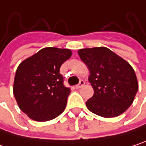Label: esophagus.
Segmentation results:
<instances>
[{
	"label": "esophagus",
	"mask_w": 146,
	"mask_h": 146,
	"mask_svg": "<svg viewBox=\"0 0 146 146\" xmlns=\"http://www.w3.org/2000/svg\"><path fill=\"white\" fill-rule=\"evenodd\" d=\"M84 81L83 79H80L79 83H78L77 85H75V88H76V89H80L82 86H84Z\"/></svg>",
	"instance_id": "34e87169"
}]
</instances>
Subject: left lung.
Wrapping results in <instances>:
<instances>
[{
	"instance_id": "left-lung-1",
	"label": "left lung",
	"mask_w": 146,
	"mask_h": 146,
	"mask_svg": "<svg viewBox=\"0 0 146 146\" xmlns=\"http://www.w3.org/2000/svg\"><path fill=\"white\" fill-rule=\"evenodd\" d=\"M78 53L90 70L89 81L94 89L93 96L86 102L87 108L103 117L123 113L139 89L130 64L106 47L81 49Z\"/></svg>"
}]
</instances>
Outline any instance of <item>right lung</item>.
<instances>
[{
	"label": "right lung",
	"instance_id": "add662e5",
	"mask_svg": "<svg viewBox=\"0 0 146 146\" xmlns=\"http://www.w3.org/2000/svg\"><path fill=\"white\" fill-rule=\"evenodd\" d=\"M71 56L69 49L46 47L19 64L13 94L19 108L31 119L49 121L65 110L71 91L63 84L60 68Z\"/></svg>",
	"mask_w": 146,
	"mask_h": 146
}]
</instances>
